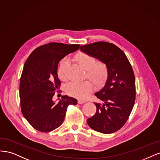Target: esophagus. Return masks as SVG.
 <instances>
[{
    "label": "esophagus",
    "mask_w": 160,
    "mask_h": 160,
    "mask_svg": "<svg viewBox=\"0 0 160 160\" xmlns=\"http://www.w3.org/2000/svg\"><path fill=\"white\" fill-rule=\"evenodd\" d=\"M86 102L85 101H84V100H78V103L79 104H84Z\"/></svg>",
    "instance_id": "34e87169"
}]
</instances>
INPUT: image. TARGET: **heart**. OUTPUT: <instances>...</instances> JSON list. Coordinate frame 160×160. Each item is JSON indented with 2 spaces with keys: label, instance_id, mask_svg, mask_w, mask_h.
<instances>
[{
  "label": "heart",
  "instance_id": "1",
  "mask_svg": "<svg viewBox=\"0 0 160 160\" xmlns=\"http://www.w3.org/2000/svg\"><path fill=\"white\" fill-rule=\"evenodd\" d=\"M74 60L82 68L86 71V76L96 86L100 87L104 84L108 76V69L106 64L103 62H96V58L84 52H79L74 56ZM68 62L66 60L62 61L58 70V75L60 80H66V68ZM92 90V84L89 81H84L81 83L72 82L66 86V92L69 95L85 99Z\"/></svg>",
  "mask_w": 160,
  "mask_h": 160
}]
</instances>
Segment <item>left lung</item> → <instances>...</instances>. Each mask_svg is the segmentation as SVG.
<instances>
[{
  "mask_svg": "<svg viewBox=\"0 0 160 160\" xmlns=\"http://www.w3.org/2000/svg\"><path fill=\"white\" fill-rule=\"evenodd\" d=\"M80 50L104 62L108 76L95 96L96 112L87 123L94 130L114 133L125 124L136 100V80L132 66L123 51L112 43L96 42L80 46Z\"/></svg>",
  "mask_w": 160,
  "mask_h": 160,
  "instance_id": "1",
  "label": "left lung"
}]
</instances>
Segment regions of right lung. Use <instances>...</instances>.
Wrapping results in <instances>:
<instances>
[{
  "mask_svg": "<svg viewBox=\"0 0 160 160\" xmlns=\"http://www.w3.org/2000/svg\"><path fill=\"white\" fill-rule=\"evenodd\" d=\"M79 48V44L51 42L36 48L26 61L20 81V108L36 130H55L63 123L68 106L77 104L72 97L63 96L56 102L53 96L61 84L57 74L60 60Z\"/></svg>",
  "mask_w": 160,
  "mask_h": 160,
  "instance_id": "obj_1",
  "label": "right lung"
}]
</instances>
